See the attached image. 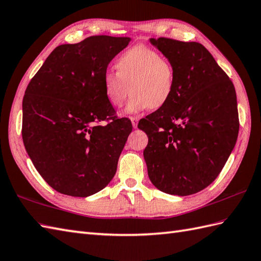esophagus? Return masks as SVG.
I'll use <instances>...</instances> for the list:
<instances>
[{
  "label": "esophagus",
  "mask_w": 261,
  "mask_h": 261,
  "mask_svg": "<svg viewBox=\"0 0 261 261\" xmlns=\"http://www.w3.org/2000/svg\"><path fill=\"white\" fill-rule=\"evenodd\" d=\"M138 118H131V122H132V126H133V128H137V126H138Z\"/></svg>",
  "instance_id": "esophagus-1"
}]
</instances>
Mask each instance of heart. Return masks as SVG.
Returning <instances> with one entry per match:
<instances>
[{"label": "heart", "mask_w": 261, "mask_h": 261, "mask_svg": "<svg viewBox=\"0 0 261 261\" xmlns=\"http://www.w3.org/2000/svg\"><path fill=\"white\" fill-rule=\"evenodd\" d=\"M116 72L102 76V91L107 101L119 108L128 94L124 113L138 114L148 109H160L170 101L175 87L173 65L160 53L147 45L138 44L124 51L117 59Z\"/></svg>", "instance_id": "heart-1"}]
</instances>
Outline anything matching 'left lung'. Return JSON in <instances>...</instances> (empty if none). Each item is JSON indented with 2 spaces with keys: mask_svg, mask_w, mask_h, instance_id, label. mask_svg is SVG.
Masks as SVG:
<instances>
[{
  "mask_svg": "<svg viewBox=\"0 0 261 261\" xmlns=\"http://www.w3.org/2000/svg\"><path fill=\"white\" fill-rule=\"evenodd\" d=\"M149 41L175 71L170 101L138 124L148 136L143 156L149 179L169 195H193L214 182L234 148L239 131L236 90L202 44Z\"/></svg>",
  "mask_w": 261,
  "mask_h": 261,
  "instance_id": "obj_1",
  "label": "left lung"
}]
</instances>
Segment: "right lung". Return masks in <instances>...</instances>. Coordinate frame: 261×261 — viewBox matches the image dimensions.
Returning <instances> with one entry per match:
<instances>
[{"mask_svg":"<svg viewBox=\"0 0 261 261\" xmlns=\"http://www.w3.org/2000/svg\"><path fill=\"white\" fill-rule=\"evenodd\" d=\"M130 38L90 36L57 46L25 90L24 147L36 170L54 190L89 197L106 188L132 131L116 118L102 91V76ZM110 118L106 126L98 122Z\"/></svg>","mask_w":261,"mask_h":261,"instance_id":"add662e5","label":"right lung"}]
</instances>
